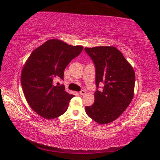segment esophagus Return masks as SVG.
Segmentation results:
<instances>
[{
	"label": "esophagus",
	"mask_w": 160,
	"mask_h": 160,
	"mask_svg": "<svg viewBox=\"0 0 160 160\" xmlns=\"http://www.w3.org/2000/svg\"><path fill=\"white\" fill-rule=\"evenodd\" d=\"M80 95H82V96H84V95H85V94H86V91H84V90L80 91Z\"/></svg>",
	"instance_id": "esophagus-1"
}]
</instances>
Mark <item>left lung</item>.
<instances>
[{"instance_id": "8db88e82", "label": "left lung", "mask_w": 160, "mask_h": 160, "mask_svg": "<svg viewBox=\"0 0 160 160\" xmlns=\"http://www.w3.org/2000/svg\"><path fill=\"white\" fill-rule=\"evenodd\" d=\"M96 65V84L103 82L102 91L97 90L95 102L85 107L89 116L100 124L113 122L123 113L133 98L135 74L123 54L113 46L84 48Z\"/></svg>"}]
</instances>
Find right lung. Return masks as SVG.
Here are the masks:
<instances>
[{
  "instance_id": "1",
  "label": "right lung",
  "mask_w": 160,
  "mask_h": 160,
  "mask_svg": "<svg viewBox=\"0 0 160 160\" xmlns=\"http://www.w3.org/2000/svg\"><path fill=\"white\" fill-rule=\"evenodd\" d=\"M82 45H68L50 39L33 51L22 67L21 85L29 107L40 116L52 120L64 114L74 95L64 86H55L53 80L63 79L64 70L82 52Z\"/></svg>"
}]
</instances>
